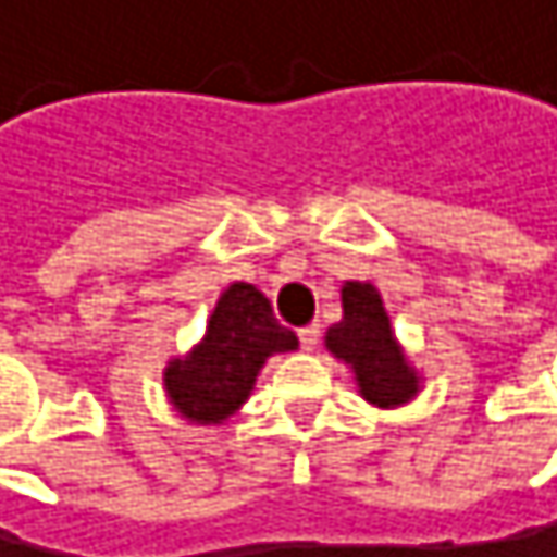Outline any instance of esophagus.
Masks as SVG:
<instances>
[{"instance_id":"34e87169","label":"esophagus","mask_w":557,"mask_h":557,"mask_svg":"<svg viewBox=\"0 0 557 557\" xmlns=\"http://www.w3.org/2000/svg\"><path fill=\"white\" fill-rule=\"evenodd\" d=\"M298 342H301V348H305V351H312V348L319 345V325L312 322V325L298 329Z\"/></svg>"}]
</instances>
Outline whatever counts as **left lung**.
Instances as JSON below:
<instances>
[{"label":"left lung","mask_w":557,"mask_h":557,"mask_svg":"<svg viewBox=\"0 0 557 557\" xmlns=\"http://www.w3.org/2000/svg\"><path fill=\"white\" fill-rule=\"evenodd\" d=\"M325 348L351 366L358 392L379 408L405 405L419 395V372L395 342L382 295L372 282L342 285V322L325 332Z\"/></svg>","instance_id":"8db88e82"}]
</instances>
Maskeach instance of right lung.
<instances>
[{"mask_svg": "<svg viewBox=\"0 0 557 557\" xmlns=\"http://www.w3.org/2000/svg\"><path fill=\"white\" fill-rule=\"evenodd\" d=\"M298 338L272 315V301L248 282H232L206 325V338L162 375L182 419L222 425L256 388V375L275 351H295Z\"/></svg>", "mask_w": 557, "mask_h": 557, "instance_id": "obj_1", "label": "right lung"}]
</instances>
